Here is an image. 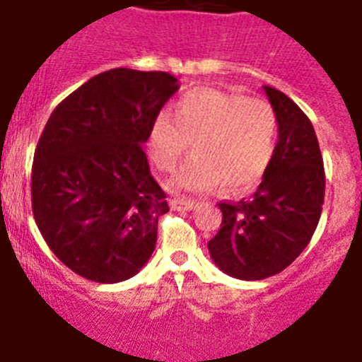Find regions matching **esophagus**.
<instances>
[{
  "label": "esophagus",
  "instance_id": "esophagus-1",
  "mask_svg": "<svg viewBox=\"0 0 362 362\" xmlns=\"http://www.w3.org/2000/svg\"><path fill=\"white\" fill-rule=\"evenodd\" d=\"M170 205H172V209L190 211V209H194L196 205H198V202L190 198H173L172 202H170Z\"/></svg>",
  "mask_w": 362,
  "mask_h": 362
}]
</instances>
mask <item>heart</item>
<instances>
[{
  "label": "heart",
  "mask_w": 362,
  "mask_h": 362,
  "mask_svg": "<svg viewBox=\"0 0 362 362\" xmlns=\"http://www.w3.org/2000/svg\"><path fill=\"white\" fill-rule=\"evenodd\" d=\"M192 141L194 157L173 179L175 189L247 192L262 181L274 153L276 115L271 104L245 95L204 88L183 95L173 117L158 112L147 149L160 172H173Z\"/></svg>",
  "instance_id": "b5f03b06"
}]
</instances>
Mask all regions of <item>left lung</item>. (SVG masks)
Wrapping results in <instances>:
<instances>
[{
	"label": "left lung",
	"mask_w": 362,
	"mask_h": 362,
	"mask_svg": "<svg viewBox=\"0 0 362 362\" xmlns=\"http://www.w3.org/2000/svg\"><path fill=\"white\" fill-rule=\"evenodd\" d=\"M279 141L259 187L241 202H221V230L209 243L216 267L239 280L284 271L310 243L322 216L325 170L316 131L282 91L263 86Z\"/></svg>",
	"instance_id": "1"
}]
</instances>
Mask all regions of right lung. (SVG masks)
<instances>
[{
	"label": "right lung",
	"mask_w": 362,
	"mask_h": 362,
	"mask_svg": "<svg viewBox=\"0 0 362 362\" xmlns=\"http://www.w3.org/2000/svg\"><path fill=\"white\" fill-rule=\"evenodd\" d=\"M179 89L160 71L112 69L57 104L31 170V207L46 245L83 279L114 284L151 258L170 211L141 146Z\"/></svg>",
	"instance_id": "right-lung-1"
}]
</instances>
